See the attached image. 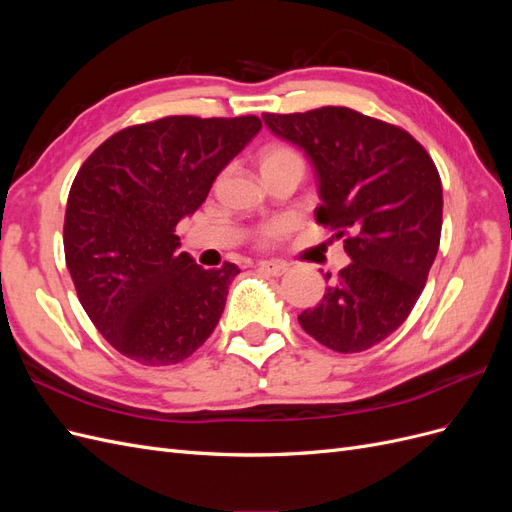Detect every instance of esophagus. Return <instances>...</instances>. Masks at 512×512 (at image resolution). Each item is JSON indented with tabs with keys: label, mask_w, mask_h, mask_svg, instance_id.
I'll return each instance as SVG.
<instances>
[{
	"label": "esophagus",
	"mask_w": 512,
	"mask_h": 512,
	"mask_svg": "<svg viewBox=\"0 0 512 512\" xmlns=\"http://www.w3.org/2000/svg\"><path fill=\"white\" fill-rule=\"evenodd\" d=\"M258 267L269 275H284L288 271L286 262H277V260H260Z\"/></svg>",
	"instance_id": "1"
}]
</instances>
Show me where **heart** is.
<instances>
[{
    "label": "heart",
    "instance_id": "heart-1",
    "mask_svg": "<svg viewBox=\"0 0 512 512\" xmlns=\"http://www.w3.org/2000/svg\"><path fill=\"white\" fill-rule=\"evenodd\" d=\"M258 166H260V173L267 175L273 173V170H280L286 166H305L301 153L297 149H292L290 145H282V143H273L267 145L258 153ZM292 228V220L288 218H275L267 224H262L256 230V241L260 245H271L275 241L284 239Z\"/></svg>",
    "mask_w": 512,
    "mask_h": 512
}]
</instances>
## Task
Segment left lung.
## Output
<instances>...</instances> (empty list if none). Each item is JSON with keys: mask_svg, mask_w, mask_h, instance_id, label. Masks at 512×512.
I'll return each mask as SVG.
<instances>
[{"mask_svg": "<svg viewBox=\"0 0 512 512\" xmlns=\"http://www.w3.org/2000/svg\"><path fill=\"white\" fill-rule=\"evenodd\" d=\"M262 119L312 160L322 198L316 220L344 237L352 260L299 324L342 354L380 344L410 316L438 254L442 181L436 164L404 128L346 106Z\"/></svg>", "mask_w": 512, "mask_h": 512, "instance_id": "1", "label": "left lung"}]
</instances>
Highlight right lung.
<instances>
[{
    "label": "right lung",
    "mask_w": 512,
    "mask_h": 512,
    "mask_svg": "<svg viewBox=\"0 0 512 512\" xmlns=\"http://www.w3.org/2000/svg\"><path fill=\"white\" fill-rule=\"evenodd\" d=\"M260 128L256 115L162 117L106 138L76 173L66 265L87 316L128 359L175 365L213 333L239 269L198 267L175 228Z\"/></svg>",
    "instance_id": "1"
}]
</instances>
